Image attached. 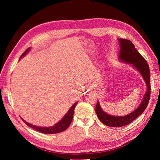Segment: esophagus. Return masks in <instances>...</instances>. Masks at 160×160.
<instances>
[{"label":"esophagus","mask_w":160,"mask_h":160,"mask_svg":"<svg viewBox=\"0 0 160 160\" xmlns=\"http://www.w3.org/2000/svg\"><path fill=\"white\" fill-rule=\"evenodd\" d=\"M89 91V88H88V87H87L86 89H85V91L86 92H87V91Z\"/></svg>","instance_id":"34e87169"}]
</instances>
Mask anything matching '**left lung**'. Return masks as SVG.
I'll list each match as a JSON object with an SVG mask.
<instances>
[{
  "mask_svg": "<svg viewBox=\"0 0 160 160\" xmlns=\"http://www.w3.org/2000/svg\"><path fill=\"white\" fill-rule=\"evenodd\" d=\"M118 41L120 47L118 57L119 60L124 63L131 64L134 69L138 71L143 78L147 88L140 106L131 113L124 115V116H115V115H111L107 113L102 109L99 102L98 101L96 107L98 118L104 124L112 127H124L130 124L138 116H140L147 107L151 94L150 70H149L147 60L140 55V53L135 48L134 45L130 40L119 38Z\"/></svg>",
  "mask_w": 160,
  "mask_h": 160,
  "instance_id": "obj_1",
  "label": "left lung"
}]
</instances>
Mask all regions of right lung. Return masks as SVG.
<instances>
[{"label":"right lung","mask_w":160,"mask_h":160,"mask_svg":"<svg viewBox=\"0 0 160 160\" xmlns=\"http://www.w3.org/2000/svg\"><path fill=\"white\" fill-rule=\"evenodd\" d=\"M31 48H28L27 49L25 52H24L21 56L20 57V59H21L22 57L25 56L27 53H28ZM78 102H75L72 107H71L69 110L68 111L67 113L64 115V116L61 119V120L56 123V124H54L52 127H38V126H35L33 125L30 123H28L25 120H24L23 119L21 118L22 121L25 122V123L28 126V127H30L31 128L35 129L36 131H39L40 132H42V133H45V134H55V133H58V132H62L64 131H65L66 129L69 127V126L73 120V113H74V108L76 107V105L78 104Z\"/></svg>","instance_id":"right-lung-1"}]
</instances>
